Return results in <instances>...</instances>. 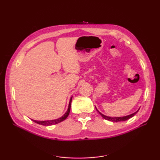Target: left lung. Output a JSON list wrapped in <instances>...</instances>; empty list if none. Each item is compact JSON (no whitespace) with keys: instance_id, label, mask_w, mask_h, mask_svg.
I'll return each instance as SVG.
<instances>
[{"instance_id":"1","label":"left lung","mask_w":160,"mask_h":160,"mask_svg":"<svg viewBox=\"0 0 160 160\" xmlns=\"http://www.w3.org/2000/svg\"><path fill=\"white\" fill-rule=\"evenodd\" d=\"M96 110L98 111L97 108H96ZM138 111H137L136 112H135L134 113H132L131 115H127V116H124V117H108V116H106V115H103L102 113H101L100 111H98V112L102 115V117L104 119H105V120H109V121H111V122H122V121H125V120H128V119H130L131 118L133 117L134 115L138 113Z\"/></svg>"}]
</instances>
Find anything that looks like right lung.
Listing matches in <instances>:
<instances>
[{
  "mask_svg": "<svg viewBox=\"0 0 160 160\" xmlns=\"http://www.w3.org/2000/svg\"><path fill=\"white\" fill-rule=\"evenodd\" d=\"M71 100H72V98H71V99H70V102H69V107H68V109H67V112L61 118H60L58 119H56V120H46V121H38V120H32L34 122H36V123H37V124L44 125V126H50V125L56 124L60 123V122H62L63 120H65V119L68 117V115H69V112H70V109H71Z\"/></svg>",
  "mask_w": 160,
  "mask_h": 160,
  "instance_id": "obj_1",
  "label": "right lung"
}]
</instances>
